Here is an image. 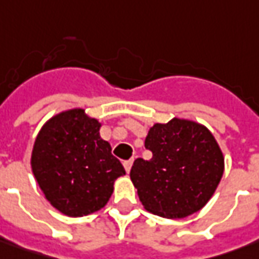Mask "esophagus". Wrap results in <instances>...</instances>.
I'll use <instances>...</instances> for the list:
<instances>
[{"label": "esophagus", "instance_id": "esophagus-1", "mask_svg": "<svg viewBox=\"0 0 259 259\" xmlns=\"http://www.w3.org/2000/svg\"><path fill=\"white\" fill-rule=\"evenodd\" d=\"M132 165H133V160H126V162L123 163V166H124V169H126L127 174H129L130 169H132Z\"/></svg>", "mask_w": 259, "mask_h": 259}]
</instances>
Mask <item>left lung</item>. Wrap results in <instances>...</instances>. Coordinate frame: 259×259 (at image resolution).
<instances>
[{
  "instance_id": "1",
  "label": "left lung",
  "mask_w": 259,
  "mask_h": 259,
  "mask_svg": "<svg viewBox=\"0 0 259 259\" xmlns=\"http://www.w3.org/2000/svg\"><path fill=\"white\" fill-rule=\"evenodd\" d=\"M145 147L152 159L139 157L130 170L143 208L167 219L201 210L225 169L222 150L210 130L198 121L174 117L149 129Z\"/></svg>"
}]
</instances>
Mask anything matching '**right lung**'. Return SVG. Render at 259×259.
Listing matches in <instances>:
<instances>
[{"mask_svg":"<svg viewBox=\"0 0 259 259\" xmlns=\"http://www.w3.org/2000/svg\"><path fill=\"white\" fill-rule=\"evenodd\" d=\"M102 123L84 109H70L42 124L34 140L31 170L46 199L58 212L85 217L106 206L126 170L100 138Z\"/></svg>","mask_w":259,"mask_h":259,"instance_id":"add662e5","label":"right lung"}]
</instances>
